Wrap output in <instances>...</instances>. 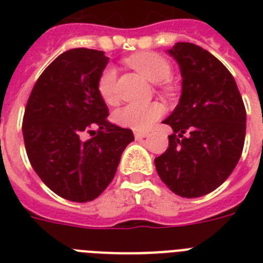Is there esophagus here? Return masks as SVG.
I'll return each instance as SVG.
<instances>
[{
	"label": "esophagus",
	"mask_w": 263,
	"mask_h": 263,
	"mask_svg": "<svg viewBox=\"0 0 263 263\" xmlns=\"http://www.w3.org/2000/svg\"><path fill=\"white\" fill-rule=\"evenodd\" d=\"M143 138H147V134H146V132H135V139L136 140L143 139Z\"/></svg>",
	"instance_id": "1"
}]
</instances>
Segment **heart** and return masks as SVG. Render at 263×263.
<instances>
[{
    "label": "heart",
    "instance_id": "heart-1",
    "mask_svg": "<svg viewBox=\"0 0 263 263\" xmlns=\"http://www.w3.org/2000/svg\"><path fill=\"white\" fill-rule=\"evenodd\" d=\"M127 63L140 75L153 83H164L172 76V67L165 57L157 53H138L127 60ZM165 91H169L168 86L162 84ZM98 91L102 99L107 103H115L116 95V71L106 68L99 76ZM162 116V106L158 103L136 105L129 103L116 111V123L121 127L131 128L134 131H147Z\"/></svg>",
    "mask_w": 263,
    "mask_h": 263
}]
</instances>
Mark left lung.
<instances>
[{"mask_svg": "<svg viewBox=\"0 0 263 263\" xmlns=\"http://www.w3.org/2000/svg\"><path fill=\"white\" fill-rule=\"evenodd\" d=\"M168 53L179 64L183 84L179 105L164 120L173 129L169 147L154 164L176 195L198 198L220 187L239 162L246 107L233 76L212 53L188 42Z\"/></svg>", "mask_w": 263, "mask_h": 263, "instance_id": "obj_1", "label": "left lung"}]
</instances>
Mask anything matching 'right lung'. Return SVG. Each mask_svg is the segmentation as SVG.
<instances>
[{"label":"right lung","mask_w":263,"mask_h":263,"mask_svg":"<svg viewBox=\"0 0 263 263\" xmlns=\"http://www.w3.org/2000/svg\"><path fill=\"white\" fill-rule=\"evenodd\" d=\"M107 61L103 51L92 49L64 51L42 72L27 101L23 136L31 166L51 191L72 202L98 198L134 140L131 129L107 121L98 91ZM86 133L96 135L84 140Z\"/></svg>","instance_id":"right-lung-1"}]
</instances>
